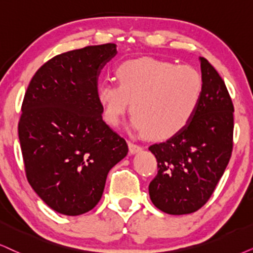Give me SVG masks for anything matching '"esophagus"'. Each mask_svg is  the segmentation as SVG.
<instances>
[{"label": "esophagus", "mask_w": 253, "mask_h": 253, "mask_svg": "<svg viewBox=\"0 0 253 253\" xmlns=\"http://www.w3.org/2000/svg\"><path fill=\"white\" fill-rule=\"evenodd\" d=\"M128 148H129V153L130 154H135V153H139L142 150V147L136 145L134 142H128Z\"/></svg>", "instance_id": "34e87169"}]
</instances>
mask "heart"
I'll return each mask as SVG.
<instances>
[{
	"label": "heart",
	"mask_w": 253,
	"mask_h": 253,
	"mask_svg": "<svg viewBox=\"0 0 253 253\" xmlns=\"http://www.w3.org/2000/svg\"><path fill=\"white\" fill-rule=\"evenodd\" d=\"M116 76L119 86L104 84L97 91L105 121L117 126L130 103L129 129L159 140L183 130L202 98L203 78L190 65L137 58L121 63Z\"/></svg>",
	"instance_id": "heart-1"
}]
</instances>
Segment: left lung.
<instances>
[{"instance_id": "1", "label": "left lung", "mask_w": 253, "mask_h": 253, "mask_svg": "<svg viewBox=\"0 0 253 253\" xmlns=\"http://www.w3.org/2000/svg\"><path fill=\"white\" fill-rule=\"evenodd\" d=\"M203 93L183 130L149 150L158 175L148 190L153 204L169 215L197 211L211 196L232 152L233 105L218 72L200 57Z\"/></svg>"}]
</instances>
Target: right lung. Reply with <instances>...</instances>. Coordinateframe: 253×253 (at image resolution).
<instances>
[{
  "mask_svg": "<svg viewBox=\"0 0 253 253\" xmlns=\"http://www.w3.org/2000/svg\"><path fill=\"white\" fill-rule=\"evenodd\" d=\"M117 53L113 43L64 52L38 69L25 92L18 137L28 181L62 215L93 209L108 171L128 153L97 100L98 77Z\"/></svg>",
  "mask_w": 253,
  "mask_h": 253,
  "instance_id": "right-lung-1",
  "label": "right lung"
}]
</instances>
